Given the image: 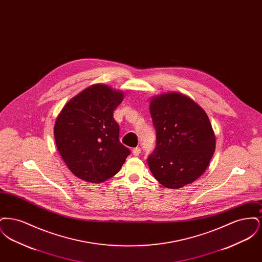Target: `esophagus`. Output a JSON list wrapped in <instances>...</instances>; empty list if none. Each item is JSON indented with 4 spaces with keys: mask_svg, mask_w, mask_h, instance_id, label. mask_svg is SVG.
<instances>
[{
    "mask_svg": "<svg viewBox=\"0 0 262 262\" xmlns=\"http://www.w3.org/2000/svg\"><path fill=\"white\" fill-rule=\"evenodd\" d=\"M140 152H141V149H140L139 147H136V148L133 149V154H134L135 156H138V155L140 154Z\"/></svg>",
    "mask_w": 262,
    "mask_h": 262,
    "instance_id": "34e87169",
    "label": "esophagus"
}]
</instances>
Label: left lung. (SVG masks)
I'll return each instance as SVG.
<instances>
[{"instance_id": "1", "label": "left lung", "mask_w": 262, "mask_h": 262, "mask_svg": "<svg viewBox=\"0 0 262 262\" xmlns=\"http://www.w3.org/2000/svg\"><path fill=\"white\" fill-rule=\"evenodd\" d=\"M149 109L157 139L147 159L153 177L167 188L193 183L207 169L216 146L207 114L178 92L153 96Z\"/></svg>"}]
</instances>
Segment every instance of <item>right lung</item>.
<instances>
[{"label":"right lung","instance_id":"add662e5","mask_svg":"<svg viewBox=\"0 0 262 262\" xmlns=\"http://www.w3.org/2000/svg\"><path fill=\"white\" fill-rule=\"evenodd\" d=\"M123 100V91L97 83L62 107L54 125L55 141L75 177L100 184L121 170L129 149L119 140L113 113Z\"/></svg>","mask_w":262,"mask_h":262}]
</instances>
